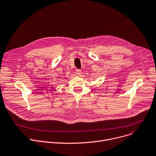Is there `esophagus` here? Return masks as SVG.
Returning <instances> with one entry per match:
<instances>
[{"label":"esophagus","instance_id":"esophagus-1","mask_svg":"<svg viewBox=\"0 0 156 156\" xmlns=\"http://www.w3.org/2000/svg\"><path fill=\"white\" fill-rule=\"evenodd\" d=\"M75 73L77 75H80L81 74V70L80 69H76L75 70Z\"/></svg>","mask_w":156,"mask_h":156}]
</instances>
